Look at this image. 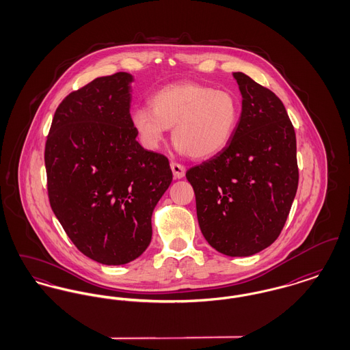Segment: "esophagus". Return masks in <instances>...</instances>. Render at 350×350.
Wrapping results in <instances>:
<instances>
[{
	"mask_svg": "<svg viewBox=\"0 0 350 350\" xmlns=\"http://www.w3.org/2000/svg\"><path fill=\"white\" fill-rule=\"evenodd\" d=\"M170 167H172V172H173V176H174V178L180 180V178L185 177L186 169H185L183 165L178 164V163H172V164H170Z\"/></svg>",
	"mask_w": 350,
	"mask_h": 350,
	"instance_id": "1",
	"label": "esophagus"
}]
</instances>
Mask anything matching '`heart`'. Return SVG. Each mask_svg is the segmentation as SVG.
Masks as SVG:
<instances>
[{
	"mask_svg": "<svg viewBox=\"0 0 350 350\" xmlns=\"http://www.w3.org/2000/svg\"><path fill=\"white\" fill-rule=\"evenodd\" d=\"M150 106L133 109L131 122L140 142L157 150L169 127L176 148L197 160L224 150L240 119V105L232 93L197 83H172L157 90Z\"/></svg>",
	"mask_w": 350,
	"mask_h": 350,
	"instance_id": "heart-1",
	"label": "heart"
}]
</instances>
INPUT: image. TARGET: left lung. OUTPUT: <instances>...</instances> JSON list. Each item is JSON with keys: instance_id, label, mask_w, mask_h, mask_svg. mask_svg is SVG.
<instances>
[{"instance_id": "8db88e82", "label": "left lung", "mask_w": 350, "mask_h": 350, "mask_svg": "<svg viewBox=\"0 0 350 350\" xmlns=\"http://www.w3.org/2000/svg\"><path fill=\"white\" fill-rule=\"evenodd\" d=\"M243 96L230 144L186 172L196 193L197 217L207 243L231 257L271 245L295 198L299 172L291 120L271 90L234 72Z\"/></svg>"}]
</instances>
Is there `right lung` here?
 Listing matches in <instances>:
<instances>
[{"mask_svg": "<svg viewBox=\"0 0 350 350\" xmlns=\"http://www.w3.org/2000/svg\"><path fill=\"white\" fill-rule=\"evenodd\" d=\"M133 81L118 72L68 94L44 150L53 214L76 248L105 265L127 264L148 248L153 208L173 178L167 157L136 140Z\"/></svg>", "mask_w": 350, "mask_h": 350, "instance_id": "obj_1", "label": "right lung"}]
</instances>
